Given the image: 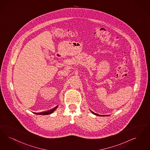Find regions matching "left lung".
<instances>
[{
    "label": "left lung",
    "instance_id": "obj_1",
    "mask_svg": "<svg viewBox=\"0 0 150 150\" xmlns=\"http://www.w3.org/2000/svg\"><path fill=\"white\" fill-rule=\"evenodd\" d=\"M92 112V113H93V114H95V115H98V116H109V115H99V114H96V113H94V112Z\"/></svg>",
    "mask_w": 150,
    "mask_h": 150
}]
</instances>
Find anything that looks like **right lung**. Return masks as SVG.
I'll list each match as a JSON object with an SVG mask.
<instances>
[{
    "label": "right lung",
    "instance_id": "add662e5",
    "mask_svg": "<svg viewBox=\"0 0 150 150\" xmlns=\"http://www.w3.org/2000/svg\"><path fill=\"white\" fill-rule=\"evenodd\" d=\"M57 107H58V106H56V107H54V108L51 109V110H48V111L41 112V113H35L36 114H39V115H48V114H51L52 113H53Z\"/></svg>",
    "mask_w": 150,
    "mask_h": 150
}]
</instances>
